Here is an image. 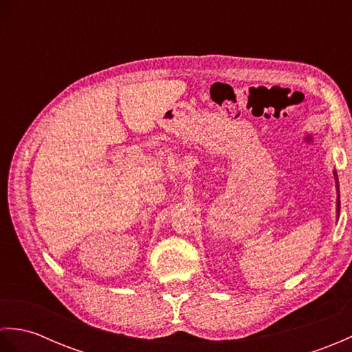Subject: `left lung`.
Listing matches in <instances>:
<instances>
[{"label":"left lung","mask_w":352,"mask_h":352,"mask_svg":"<svg viewBox=\"0 0 352 352\" xmlns=\"http://www.w3.org/2000/svg\"><path fill=\"white\" fill-rule=\"evenodd\" d=\"M334 180H336V188H338L339 190V178H338V172L334 170ZM340 197H338V216H339V212H340Z\"/></svg>","instance_id":"left-lung-1"}]
</instances>
